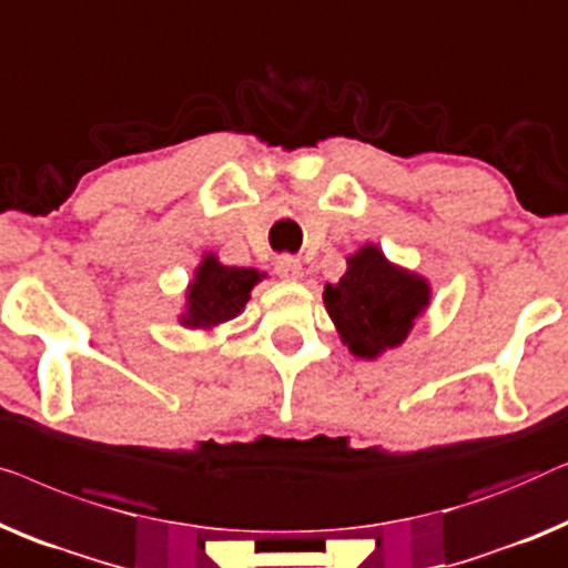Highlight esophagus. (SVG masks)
Returning a JSON list of instances; mask_svg holds the SVG:
<instances>
[{
	"instance_id": "34e87169",
	"label": "esophagus",
	"mask_w": 568,
	"mask_h": 568,
	"mask_svg": "<svg viewBox=\"0 0 568 568\" xmlns=\"http://www.w3.org/2000/svg\"><path fill=\"white\" fill-rule=\"evenodd\" d=\"M275 273L281 275L283 281H301L303 265H301V260H295V257H291V254H285V257H277Z\"/></svg>"
}]
</instances>
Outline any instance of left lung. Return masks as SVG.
<instances>
[{"label": "left lung", "instance_id": "left-lung-1", "mask_svg": "<svg viewBox=\"0 0 568 568\" xmlns=\"http://www.w3.org/2000/svg\"><path fill=\"white\" fill-rule=\"evenodd\" d=\"M429 283L396 267L378 246L365 244L347 257L339 283L324 285V306L349 353L363 361L402 345L429 306Z\"/></svg>", "mask_w": 568, "mask_h": 568}]
</instances>
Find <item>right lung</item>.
<instances>
[{
	"instance_id": "obj_1",
	"label": "right lung",
	"mask_w": 568,
	"mask_h": 568,
	"mask_svg": "<svg viewBox=\"0 0 568 568\" xmlns=\"http://www.w3.org/2000/svg\"><path fill=\"white\" fill-rule=\"evenodd\" d=\"M262 277L265 273H257L254 267L221 265L219 257L207 252L201 267L195 270L193 283L187 285L185 314L180 316V322L187 329H213V326L229 322L242 314L252 287Z\"/></svg>"
}]
</instances>
